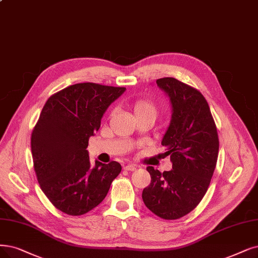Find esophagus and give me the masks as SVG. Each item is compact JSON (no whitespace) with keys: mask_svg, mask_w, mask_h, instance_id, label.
<instances>
[{"mask_svg":"<svg viewBox=\"0 0 258 258\" xmlns=\"http://www.w3.org/2000/svg\"><path fill=\"white\" fill-rule=\"evenodd\" d=\"M125 169L128 170V171H135V170L138 169V167H137V165H131V164H129V165H126Z\"/></svg>","mask_w":258,"mask_h":258,"instance_id":"1","label":"esophagus"}]
</instances>
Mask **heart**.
Masks as SVG:
<instances>
[{
	"label": "heart",
	"mask_w": 258,
	"mask_h": 258,
	"mask_svg": "<svg viewBox=\"0 0 258 258\" xmlns=\"http://www.w3.org/2000/svg\"><path fill=\"white\" fill-rule=\"evenodd\" d=\"M131 108L133 113H135L136 117L147 115V116H152L153 118H156L158 114L157 105L148 99H138L133 102Z\"/></svg>",
	"instance_id": "obj_1"
}]
</instances>
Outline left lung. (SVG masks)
I'll return each instance as SVG.
<instances>
[{"instance_id": "8db88e82", "label": "left lung", "mask_w": 258, "mask_h": 258, "mask_svg": "<svg viewBox=\"0 0 258 258\" xmlns=\"http://www.w3.org/2000/svg\"><path fill=\"white\" fill-rule=\"evenodd\" d=\"M169 97L172 114L162 140L172 169L147 167L151 182L142 198L146 207L166 220L190 213L207 192L219 150L217 128L207 99L200 92L172 77L157 80Z\"/></svg>"}]
</instances>
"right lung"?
<instances>
[{
    "instance_id": "obj_1",
    "label": "right lung",
    "mask_w": 258,
    "mask_h": 258,
    "mask_svg": "<svg viewBox=\"0 0 258 258\" xmlns=\"http://www.w3.org/2000/svg\"><path fill=\"white\" fill-rule=\"evenodd\" d=\"M125 91L84 82L57 92L45 102L30 145L40 187L59 211L80 216L93 210L121 171L115 161H95L91 167L87 147L108 107Z\"/></svg>"
}]
</instances>
